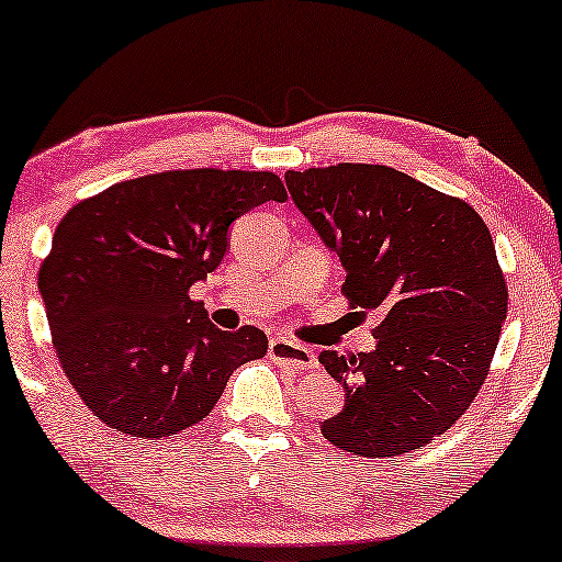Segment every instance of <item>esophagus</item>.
<instances>
[{
	"label": "esophagus",
	"mask_w": 562,
	"mask_h": 562,
	"mask_svg": "<svg viewBox=\"0 0 562 562\" xmlns=\"http://www.w3.org/2000/svg\"><path fill=\"white\" fill-rule=\"evenodd\" d=\"M268 356L276 360L279 366H286L291 371H306V368H317V356L304 345L289 342L283 337H273L271 345H268Z\"/></svg>",
	"instance_id": "1"
}]
</instances>
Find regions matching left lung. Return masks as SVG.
<instances>
[{
    "label": "left lung",
    "instance_id": "obj_1",
    "mask_svg": "<svg viewBox=\"0 0 562 562\" xmlns=\"http://www.w3.org/2000/svg\"><path fill=\"white\" fill-rule=\"evenodd\" d=\"M286 187L340 256L350 304L381 317L375 350H322L319 363L345 389L322 435L363 458L425 448L479 394L506 319L486 222L463 199L389 166L289 171Z\"/></svg>",
    "mask_w": 562,
    "mask_h": 562
}]
</instances>
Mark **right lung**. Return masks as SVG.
Wrapping results in <instances>:
<instances>
[{
    "mask_svg": "<svg viewBox=\"0 0 562 562\" xmlns=\"http://www.w3.org/2000/svg\"><path fill=\"white\" fill-rule=\"evenodd\" d=\"M266 202H286L276 173L194 168L114 183L60 220L37 289L60 368L106 427L179 435L266 356L263 329L227 333L189 299L233 222Z\"/></svg>",
    "mask_w": 562,
    "mask_h": 562,
    "instance_id": "1",
    "label": "right lung"
}]
</instances>
